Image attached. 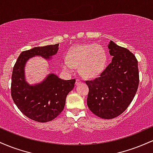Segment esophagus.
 <instances>
[{
  "mask_svg": "<svg viewBox=\"0 0 153 153\" xmlns=\"http://www.w3.org/2000/svg\"><path fill=\"white\" fill-rule=\"evenodd\" d=\"M81 80H80V79H77L76 80V81H75V84H76V85H79V84H80L81 83Z\"/></svg>",
  "mask_w": 153,
  "mask_h": 153,
  "instance_id": "34e87169",
  "label": "esophagus"
}]
</instances>
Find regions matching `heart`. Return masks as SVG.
Masks as SVG:
<instances>
[{
    "mask_svg": "<svg viewBox=\"0 0 153 153\" xmlns=\"http://www.w3.org/2000/svg\"><path fill=\"white\" fill-rule=\"evenodd\" d=\"M107 54L101 45L98 44L78 45L70 50L67 60L63 61L65 71L71 72L73 67L78 68L84 78H93L99 75L105 69Z\"/></svg>",
    "mask_w": 153,
    "mask_h": 153,
    "instance_id": "b5f03b06",
    "label": "heart"
}]
</instances>
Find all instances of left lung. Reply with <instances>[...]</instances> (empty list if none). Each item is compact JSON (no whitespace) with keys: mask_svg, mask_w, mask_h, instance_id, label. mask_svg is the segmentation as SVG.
<instances>
[{"mask_svg":"<svg viewBox=\"0 0 153 153\" xmlns=\"http://www.w3.org/2000/svg\"><path fill=\"white\" fill-rule=\"evenodd\" d=\"M111 62L92 80H86L89 88L87 104L95 115L110 119L122 114L130 104L137 91V59L127 49L114 42L108 44Z\"/></svg>","mask_w":153,"mask_h":153,"instance_id":"obj_1","label":"left lung"}]
</instances>
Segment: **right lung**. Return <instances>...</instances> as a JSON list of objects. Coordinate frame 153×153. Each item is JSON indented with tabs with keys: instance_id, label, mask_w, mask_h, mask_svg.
Instances as JSON below:
<instances>
[{
	"instance_id": "1",
	"label": "right lung",
	"mask_w": 153,
	"mask_h": 153,
	"mask_svg": "<svg viewBox=\"0 0 153 153\" xmlns=\"http://www.w3.org/2000/svg\"><path fill=\"white\" fill-rule=\"evenodd\" d=\"M58 49L59 44H56L24 51L13 68L10 88L12 99L26 117L36 122H50L62 111L67 96L74 88L75 79L62 80L52 73L42 82L31 85L26 81L24 67L28 59L35 56L50 59Z\"/></svg>"
}]
</instances>
